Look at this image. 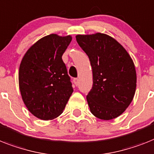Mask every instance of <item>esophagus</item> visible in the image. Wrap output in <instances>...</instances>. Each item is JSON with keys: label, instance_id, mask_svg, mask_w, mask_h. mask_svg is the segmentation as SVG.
<instances>
[{"label": "esophagus", "instance_id": "esophagus-1", "mask_svg": "<svg viewBox=\"0 0 154 154\" xmlns=\"http://www.w3.org/2000/svg\"><path fill=\"white\" fill-rule=\"evenodd\" d=\"M73 82H74V84L75 85V86H78L79 85V79L75 78L73 79Z\"/></svg>", "mask_w": 154, "mask_h": 154}]
</instances>
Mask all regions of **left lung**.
I'll return each instance as SVG.
<instances>
[{
  "instance_id": "1",
  "label": "left lung",
  "mask_w": 154,
  "mask_h": 154,
  "mask_svg": "<svg viewBox=\"0 0 154 154\" xmlns=\"http://www.w3.org/2000/svg\"><path fill=\"white\" fill-rule=\"evenodd\" d=\"M75 38L92 67L93 86L86 96L91 113L104 120L118 117L130 105L136 90L131 57L107 34H78Z\"/></svg>"
}]
</instances>
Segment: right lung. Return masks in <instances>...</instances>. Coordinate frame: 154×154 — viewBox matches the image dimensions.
Masks as SVG:
<instances>
[{
  "mask_svg": "<svg viewBox=\"0 0 154 154\" xmlns=\"http://www.w3.org/2000/svg\"><path fill=\"white\" fill-rule=\"evenodd\" d=\"M72 36L52 34L35 42L23 56L19 86L24 104L37 118L53 120L63 112L72 92L63 53Z\"/></svg>",
  "mask_w": 154,
  "mask_h": 154,
  "instance_id": "add662e5",
  "label": "right lung"
}]
</instances>
